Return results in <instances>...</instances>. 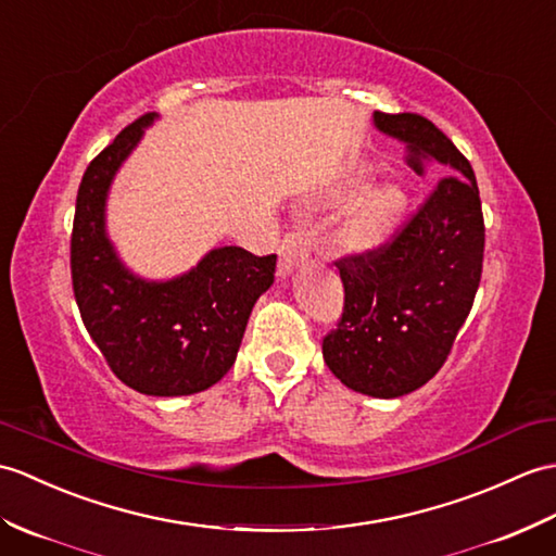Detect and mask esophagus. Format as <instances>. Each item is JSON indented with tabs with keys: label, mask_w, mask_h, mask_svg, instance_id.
Wrapping results in <instances>:
<instances>
[{
	"label": "esophagus",
	"mask_w": 556,
	"mask_h": 556,
	"mask_svg": "<svg viewBox=\"0 0 556 556\" xmlns=\"http://www.w3.org/2000/svg\"><path fill=\"white\" fill-rule=\"evenodd\" d=\"M309 247H313V235H309L305 227L289 231L279 247V275H291V269L295 265H301L307 257Z\"/></svg>",
	"instance_id": "1"
}]
</instances>
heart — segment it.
Returning a JSON list of instances; mask_svg holds the SVG:
<instances>
[{
	"label": "heart",
	"mask_w": 556,
	"mask_h": 556,
	"mask_svg": "<svg viewBox=\"0 0 556 556\" xmlns=\"http://www.w3.org/2000/svg\"><path fill=\"white\" fill-rule=\"evenodd\" d=\"M405 193L397 185H381L365 191L343 215L337 241L343 251L369 253L383 247L405 211Z\"/></svg>",
	"instance_id": "obj_1"
}]
</instances>
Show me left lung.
<instances>
[{
  "label": "left lung",
  "mask_w": 556,
  "mask_h": 556,
  "mask_svg": "<svg viewBox=\"0 0 556 556\" xmlns=\"http://www.w3.org/2000/svg\"><path fill=\"white\" fill-rule=\"evenodd\" d=\"M374 125L403 141L417 175L431 167L443 177L391 241L337 261L343 313L321 353L348 389L400 397L453 351L479 291L485 227L471 163L429 118L377 111Z\"/></svg>",
  "instance_id": "1"
}]
</instances>
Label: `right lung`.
I'll return each instance as SVG.
<instances>
[{"instance_id":"obj_1","label":"right lung","mask_w":556,"mask_h":556,"mask_svg":"<svg viewBox=\"0 0 556 556\" xmlns=\"http://www.w3.org/2000/svg\"><path fill=\"white\" fill-rule=\"evenodd\" d=\"M156 113L127 125L87 165L75 201L71 275L80 317L125 386L144 395L211 389L235 365L255 301L273 287L277 255L213 249L187 275L149 281L127 269L106 237V197Z\"/></svg>"}]
</instances>
